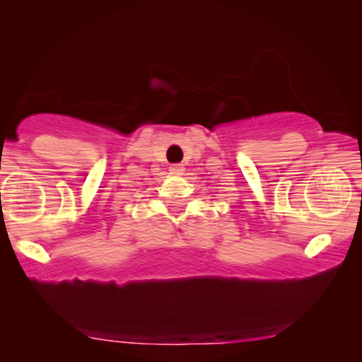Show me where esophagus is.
<instances>
[{
	"mask_svg": "<svg viewBox=\"0 0 362 362\" xmlns=\"http://www.w3.org/2000/svg\"><path fill=\"white\" fill-rule=\"evenodd\" d=\"M169 170L173 174H182L183 173V166H182V164H170Z\"/></svg>",
	"mask_w": 362,
	"mask_h": 362,
	"instance_id": "1",
	"label": "esophagus"
}]
</instances>
